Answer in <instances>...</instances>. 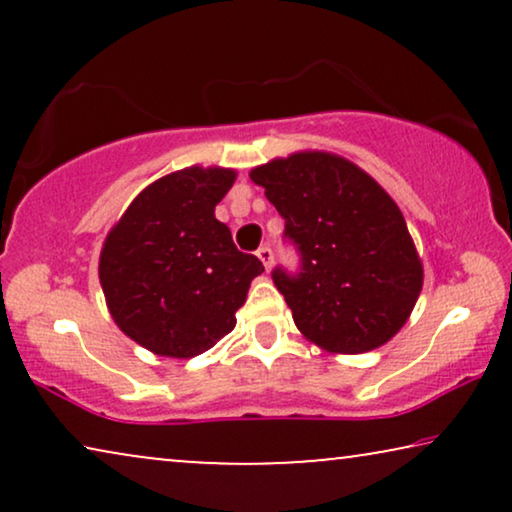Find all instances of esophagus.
<instances>
[{
    "mask_svg": "<svg viewBox=\"0 0 512 512\" xmlns=\"http://www.w3.org/2000/svg\"><path fill=\"white\" fill-rule=\"evenodd\" d=\"M256 256L261 258V263L265 265V270H270L272 263H275V254H272L270 247H261V249L256 251Z\"/></svg>",
    "mask_w": 512,
    "mask_h": 512,
    "instance_id": "34e87169",
    "label": "esophagus"
}]
</instances>
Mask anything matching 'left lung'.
Segmentation results:
<instances>
[{
  "instance_id": "1",
  "label": "left lung",
  "mask_w": 512,
  "mask_h": 512,
  "mask_svg": "<svg viewBox=\"0 0 512 512\" xmlns=\"http://www.w3.org/2000/svg\"><path fill=\"white\" fill-rule=\"evenodd\" d=\"M284 219L296 272L272 282L307 340L361 354L401 331L422 291V261L387 191L333 153L305 151L251 170Z\"/></svg>"
}]
</instances>
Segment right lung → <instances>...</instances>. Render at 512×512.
<instances>
[{"label":"right lung","instance_id":"right-lung-1","mask_svg":"<svg viewBox=\"0 0 512 512\" xmlns=\"http://www.w3.org/2000/svg\"><path fill=\"white\" fill-rule=\"evenodd\" d=\"M233 170L186 167L153 181L111 228L100 282L118 328L158 356L191 359L235 328L256 256L235 247L214 207Z\"/></svg>","mask_w":512,"mask_h":512}]
</instances>
